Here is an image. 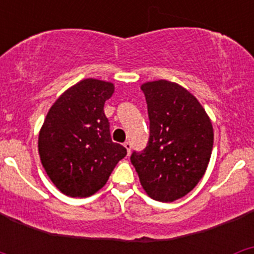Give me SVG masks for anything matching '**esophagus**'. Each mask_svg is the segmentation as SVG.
Wrapping results in <instances>:
<instances>
[{"mask_svg": "<svg viewBox=\"0 0 254 254\" xmlns=\"http://www.w3.org/2000/svg\"><path fill=\"white\" fill-rule=\"evenodd\" d=\"M123 146L126 147V150H127V152H131V142H128V141H127V142H125L123 143Z\"/></svg>", "mask_w": 254, "mask_h": 254, "instance_id": "obj_1", "label": "esophagus"}]
</instances>
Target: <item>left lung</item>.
Instances as JSON below:
<instances>
[{"mask_svg":"<svg viewBox=\"0 0 254 254\" xmlns=\"http://www.w3.org/2000/svg\"><path fill=\"white\" fill-rule=\"evenodd\" d=\"M147 103L150 138L131 155L140 183L152 199L173 202L197 186L214 145L210 117L187 89L168 80L141 85Z\"/></svg>","mask_w":254,"mask_h":254,"instance_id":"8db88e82","label":"left lung"}]
</instances>
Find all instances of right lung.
<instances>
[{
    "mask_svg": "<svg viewBox=\"0 0 254 254\" xmlns=\"http://www.w3.org/2000/svg\"><path fill=\"white\" fill-rule=\"evenodd\" d=\"M112 82L84 78L68 87L47 113L38 151L53 185L69 197H89L103 188L127 150L112 141L104 104Z\"/></svg>",
    "mask_w": 254,
    "mask_h": 254,
    "instance_id": "right-lung-1",
    "label": "right lung"
}]
</instances>
